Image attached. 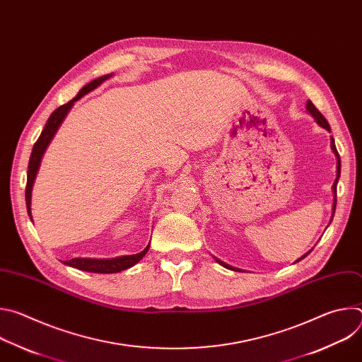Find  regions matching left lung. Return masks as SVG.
Returning <instances> with one entry per match:
<instances>
[{"instance_id":"8db88e82","label":"left lung","mask_w":362,"mask_h":362,"mask_svg":"<svg viewBox=\"0 0 362 362\" xmlns=\"http://www.w3.org/2000/svg\"><path fill=\"white\" fill-rule=\"evenodd\" d=\"M306 109H308V112L311 113L314 117H315V120L318 122V124L320 126H322V127H325L327 130H331V127H329V123L327 122V119L322 116V113L315 107V105L314 103L311 101V100H308V103H306ZM331 147H332V150H334V153H335V156H337V159H338V162H337V179H335V182H334V185H332V189H334V206H332V211H334V214H335V206H337V183H338V179H339V175H341V159H339V154H338V150H337V147H335V140L331 137ZM309 253V252H308ZM306 253V255H308ZM306 255H303L300 259H303V257L306 256ZM300 259H298V261H300ZM222 267H225V268H228V269H232V271H240V269H236V268H232V267H229L228 264H225V262H222V261H219V259H216Z\"/></svg>"}]
</instances>
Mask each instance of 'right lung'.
I'll use <instances>...</instances> for the list:
<instances>
[{
	"instance_id": "obj_1",
	"label": "right lung",
	"mask_w": 362,
	"mask_h": 362,
	"mask_svg": "<svg viewBox=\"0 0 362 362\" xmlns=\"http://www.w3.org/2000/svg\"><path fill=\"white\" fill-rule=\"evenodd\" d=\"M109 76H101L93 81H90L88 84H86L78 94L70 100L67 105L60 106L59 109H56L53 113H51L49 119L47 120L40 137L37 139V141L34 143L31 156H30V162H28V172H27V186H25V204H27V212L31 218V189H33V183L41 162L42 154L48 146V143L53 139V136L56 134L57 129L60 127L62 122L64 120V117L67 116L69 110L71 109V106L74 105V101H77L80 97H83L84 94H87L88 91L94 90L95 87H98L103 81L107 80ZM150 243L144 247V250H141L140 253L136 255H129V256H120V257H115V259H81V257H74V259L66 261L64 264L86 272H94V274H116V272H122L127 268H132L133 265H136L141 257L146 255V252L148 250Z\"/></svg>"
}]
</instances>
